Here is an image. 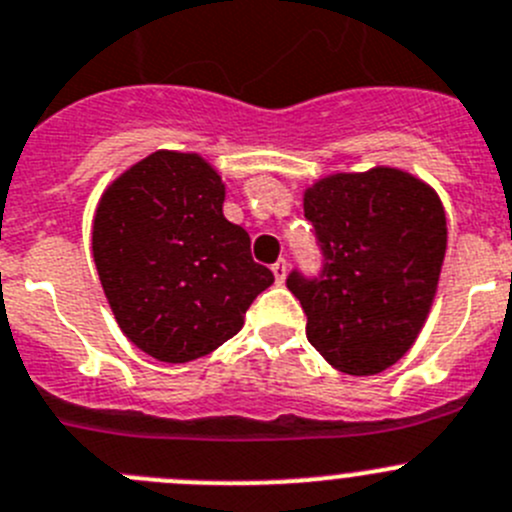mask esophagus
Wrapping results in <instances>:
<instances>
[{
  "label": "esophagus",
  "mask_w": 512,
  "mask_h": 512,
  "mask_svg": "<svg viewBox=\"0 0 512 512\" xmlns=\"http://www.w3.org/2000/svg\"><path fill=\"white\" fill-rule=\"evenodd\" d=\"M271 271H274L276 284H284V281H286V271H289V264H286L284 259H279L274 266H271Z\"/></svg>",
  "instance_id": "1"
}]
</instances>
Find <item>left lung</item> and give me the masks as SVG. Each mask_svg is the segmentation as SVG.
<instances>
[{"instance_id":"1","label":"left lung","mask_w":512,"mask_h":512,"mask_svg":"<svg viewBox=\"0 0 512 512\" xmlns=\"http://www.w3.org/2000/svg\"><path fill=\"white\" fill-rule=\"evenodd\" d=\"M304 216L324 253L321 279L291 274L311 347L339 372L392 367L420 337L447 248L435 188L407 170L377 165L332 173L304 191Z\"/></svg>"}]
</instances>
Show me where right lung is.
<instances>
[{
	"mask_svg": "<svg viewBox=\"0 0 512 512\" xmlns=\"http://www.w3.org/2000/svg\"><path fill=\"white\" fill-rule=\"evenodd\" d=\"M223 201L226 183L203 155L155 150L97 203L92 256L105 299L125 337L158 362L211 354L274 284Z\"/></svg>",
	"mask_w": 512,
	"mask_h": 512,
	"instance_id": "1",
	"label": "right lung"
}]
</instances>
